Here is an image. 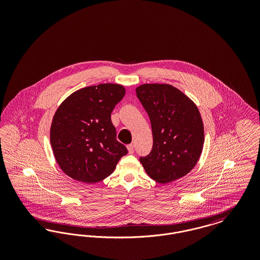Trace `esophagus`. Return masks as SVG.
Here are the masks:
<instances>
[{"label": "esophagus", "instance_id": "obj_1", "mask_svg": "<svg viewBox=\"0 0 260 260\" xmlns=\"http://www.w3.org/2000/svg\"><path fill=\"white\" fill-rule=\"evenodd\" d=\"M127 150H128L129 154H133L135 152V146L133 144H128L127 145Z\"/></svg>", "mask_w": 260, "mask_h": 260}]
</instances>
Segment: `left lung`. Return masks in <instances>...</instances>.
Returning a JSON list of instances; mask_svg holds the SVG:
<instances>
[{"label": "left lung", "instance_id": "8db88e82", "mask_svg": "<svg viewBox=\"0 0 260 260\" xmlns=\"http://www.w3.org/2000/svg\"><path fill=\"white\" fill-rule=\"evenodd\" d=\"M136 91L153 134L151 152L139 158L145 172L161 184L183 177L196 166L205 140L197 106L171 85L145 84Z\"/></svg>", "mask_w": 260, "mask_h": 260}]
</instances>
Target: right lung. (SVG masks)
<instances>
[{"label":"right lung","instance_id":"1","mask_svg":"<svg viewBox=\"0 0 260 260\" xmlns=\"http://www.w3.org/2000/svg\"><path fill=\"white\" fill-rule=\"evenodd\" d=\"M124 87H84L62 102L50 127V143L62 171L75 180L96 183L109 176L127 149L116 138L111 113Z\"/></svg>","mask_w":260,"mask_h":260}]
</instances>
